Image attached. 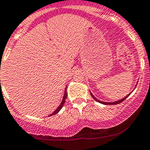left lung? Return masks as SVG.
<instances>
[{"label":"left lung","mask_w":150,"mask_h":150,"mask_svg":"<svg viewBox=\"0 0 150 150\" xmlns=\"http://www.w3.org/2000/svg\"><path fill=\"white\" fill-rule=\"evenodd\" d=\"M137 83H138V82H137ZM136 85H135V88H134V89H135V87H136ZM134 89H133V91H134ZM90 93H91V96H92L93 98V99L94 100H96V102H99V103H101V104H103V105H116V104H119V103H121V102H123L124 100H125V99H127V98L128 97V96H129V95H130L131 94V93H129V94H127V95L126 96H125V97L124 98H122V99H119V100H118V101H115V102H102V101H101V100H99V99H96V98L95 97V96H94L93 95V93H92L91 92V91H90Z\"/></svg>","instance_id":"1"}]
</instances>
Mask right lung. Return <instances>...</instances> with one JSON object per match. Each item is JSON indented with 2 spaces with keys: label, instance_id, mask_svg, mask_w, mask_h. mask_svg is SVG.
I'll list each match as a JSON object with an SVG mask.
<instances>
[{
  "label": "right lung",
  "instance_id": "add662e5",
  "mask_svg": "<svg viewBox=\"0 0 150 150\" xmlns=\"http://www.w3.org/2000/svg\"><path fill=\"white\" fill-rule=\"evenodd\" d=\"M64 92H65V93H64L63 98H62V102H61L60 105H59V107H58V108H57V109L55 110L54 111V112H52V113H51V114L48 115V116H51V115H55V114H57V112H59V110H60L62 108V107L64 106V104H65V99H66V97H67V86L65 87V91H64Z\"/></svg>",
  "mask_w": 150,
  "mask_h": 150
}]
</instances>
